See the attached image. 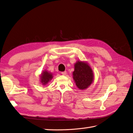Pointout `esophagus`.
Returning <instances> with one entry per match:
<instances>
[{"label":"esophagus","mask_w":133,"mask_h":133,"mask_svg":"<svg viewBox=\"0 0 133 133\" xmlns=\"http://www.w3.org/2000/svg\"><path fill=\"white\" fill-rule=\"evenodd\" d=\"M61 74L63 75H66L67 74V72L66 71H63V72H62Z\"/></svg>","instance_id":"esophagus-1"}]
</instances>
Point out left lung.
<instances>
[{
  "label": "left lung",
  "instance_id": "8db88e82",
  "mask_svg": "<svg viewBox=\"0 0 133 133\" xmlns=\"http://www.w3.org/2000/svg\"><path fill=\"white\" fill-rule=\"evenodd\" d=\"M73 78L79 89H87L93 82L94 74L91 68L86 62L77 61L75 64Z\"/></svg>",
  "mask_w": 133,
  "mask_h": 133
}]
</instances>
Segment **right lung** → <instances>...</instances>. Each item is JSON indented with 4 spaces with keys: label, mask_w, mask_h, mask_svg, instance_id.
<instances>
[{
    "label": "right lung",
    "mask_w": 133,
    "mask_h": 133,
    "mask_svg": "<svg viewBox=\"0 0 133 133\" xmlns=\"http://www.w3.org/2000/svg\"><path fill=\"white\" fill-rule=\"evenodd\" d=\"M53 78V76L51 73L48 72L47 71H43V72L41 74V82L42 83V85H45L47 83L51 80Z\"/></svg>",
    "instance_id": "1"
}]
</instances>
